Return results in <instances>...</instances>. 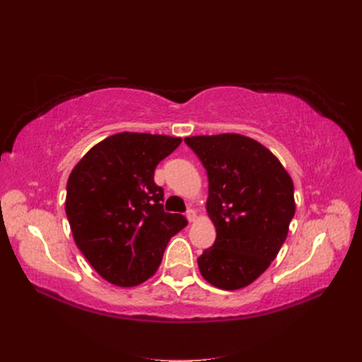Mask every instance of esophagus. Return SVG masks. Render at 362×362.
<instances>
[{
    "label": "esophagus",
    "instance_id": "obj_1",
    "mask_svg": "<svg viewBox=\"0 0 362 362\" xmlns=\"http://www.w3.org/2000/svg\"><path fill=\"white\" fill-rule=\"evenodd\" d=\"M185 216H187L189 222H194V221H196V217H198V214H196V211H194V210H187V213H185Z\"/></svg>",
    "mask_w": 362,
    "mask_h": 362
}]
</instances>
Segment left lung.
<instances>
[{
  "label": "left lung",
  "instance_id": "8db88e82",
  "mask_svg": "<svg viewBox=\"0 0 362 362\" xmlns=\"http://www.w3.org/2000/svg\"><path fill=\"white\" fill-rule=\"evenodd\" d=\"M208 175L206 213L214 245L198 258L221 290L247 287L276 258L296 211L293 180L272 151L243 134L185 137Z\"/></svg>",
  "mask_w": 362,
  "mask_h": 362
}]
</instances>
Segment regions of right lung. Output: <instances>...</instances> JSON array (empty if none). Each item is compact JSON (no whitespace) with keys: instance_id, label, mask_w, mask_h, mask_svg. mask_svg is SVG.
I'll list each match as a JSON object with an SVG mask.
<instances>
[{"instance_id":"obj_1","label":"right lung","mask_w":362,"mask_h":362,"mask_svg":"<svg viewBox=\"0 0 362 362\" xmlns=\"http://www.w3.org/2000/svg\"><path fill=\"white\" fill-rule=\"evenodd\" d=\"M181 140L124 131L87 151L69 175L64 211L74 242L113 286L154 276L169 240L187 226L182 214L164 213L154 182L157 164Z\"/></svg>"}]
</instances>
